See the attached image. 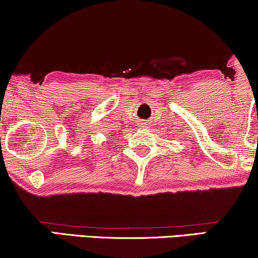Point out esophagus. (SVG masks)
Listing matches in <instances>:
<instances>
[{
  "label": "esophagus",
  "instance_id": "obj_1",
  "mask_svg": "<svg viewBox=\"0 0 258 258\" xmlns=\"http://www.w3.org/2000/svg\"><path fill=\"white\" fill-rule=\"evenodd\" d=\"M143 124H144V125H147V124H146V123H143Z\"/></svg>",
  "mask_w": 258,
  "mask_h": 258
}]
</instances>
